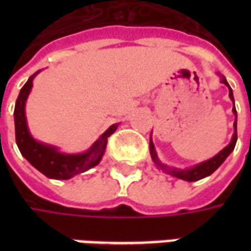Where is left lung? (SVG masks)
Instances as JSON below:
<instances>
[{"mask_svg": "<svg viewBox=\"0 0 251 251\" xmlns=\"http://www.w3.org/2000/svg\"><path fill=\"white\" fill-rule=\"evenodd\" d=\"M222 82L226 84L227 87H228V91H230V98L234 102V97H232V90L231 87L228 86V83L227 80L223 77L222 79ZM232 111H234V114H235V122H234V136H232L231 142L227 145L223 151L216 154L215 157L210 158V160H207L204 163L199 164V165H196L194 168L191 169H176V168H171L168 165H165V164L160 163V160L157 158V154H156V151H154V145H153V142L151 141V154H152V160L154 161V164L157 165L158 169H161L163 172L168 175H172L175 177H177V179L181 180H187V181H196V180H200L205 177V176H208L212 172H215L216 169L219 168V165H221L225 160L227 158V156L230 154V153L234 151V148H235V144H237V110H235V106L232 107Z\"/></svg>", "mask_w": 251, "mask_h": 251, "instance_id": "left-lung-1", "label": "left lung"}]
</instances>
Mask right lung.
Returning a JSON list of instances; mask_svg holds the SVG:
<instances>
[{
  "instance_id": "right-lung-1",
  "label": "right lung",
  "mask_w": 251,
  "mask_h": 251,
  "mask_svg": "<svg viewBox=\"0 0 251 251\" xmlns=\"http://www.w3.org/2000/svg\"><path fill=\"white\" fill-rule=\"evenodd\" d=\"M39 72V71H37ZM35 72L21 88L19 98L16 100L14 107V127H16V142L20 152L29 161L36 169H39L41 174L47 177L57 180L70 179L77 174H82L87 169L93 168L99 164L103 156L107 138H109L117 129V124L110 126L104 131L99 140L86 153L82 154H63L57 152L55 148L47 147L32 138L28 131L26 120H25V100L29 95L32 88V80L36 76Z\"/></svg>"
}]
</instances>
